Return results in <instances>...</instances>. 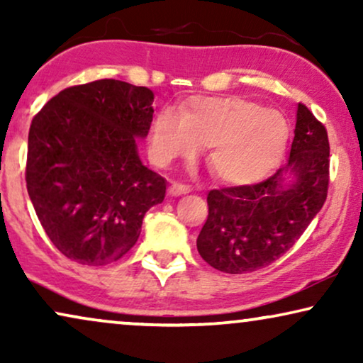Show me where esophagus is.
Masks as SVG:
<instances>
[{
    "label": "esophagus",
    "instance_id": "obj_1",
    "mask_svg": "<svg viewBox=\"0 0 363 363\" xmlns=\"http://www.w3.org/2000/svg\"><path fill=\"white\" fill-rule=\"evenodd\" d=\"M190 191H191V186L185 185V183H172L170 188H168V193H170L172 196H180Z\"/></svg>",
    "mask_w": 363,
    "mask_h": 363
}]
</instances>
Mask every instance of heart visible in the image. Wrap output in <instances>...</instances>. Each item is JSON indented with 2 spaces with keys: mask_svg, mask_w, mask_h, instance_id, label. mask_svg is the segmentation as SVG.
Segmentation results:
<instances>
[{
  "mask_svg": "<svg viewBox=\"0 0 363 363\" xmlns=\"http://www.w3.org/2000/svg\"><path fill=\"white\" fill-rule=\"evenodd\" d=\"M286 118L241 97H195L178 113H157L150 148L158 163L191 157L208 147L213 175L228 183H251L269 173L287 143Z\"/></svg>",
  "mask_w": 363,
  "mask_h": 363,
  "instance_id": "1",
  "label": "heart"
}]
</instances>
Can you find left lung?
I'll use <instances>...</instances> for the list:
<instances>
[{
	"instance_id": "obj_1",
	"label": "left lung",
	"mask_w": 363,
	"mask_h": 363,
	"mask_svg": "<svg viewBox=\"0 0 363 363\" xmlns=\"http://www.w3.org/2000/svg\"><path fill=\"white\" fill-rule=\"evenodd\" d=\"M329 138L304 104L297 106L287 165L255 185L208 193V220L196 240L200 256L228 274L269 266L302 236L329 190ZM291 175V182L285 177Z\"/></svg>"
}]
</instances>
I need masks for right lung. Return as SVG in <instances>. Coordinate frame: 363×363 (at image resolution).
<instances>
[{"label": "right lung", "mask_w": 363, "mask_h": 363, "mask_svg": "<svg viewBox=\"0 0 363 363\" xmlns=\"http://www.w3.org/2000/svg\"><path fill=\"white\" fill-rule=\"evenodd\" d=\"M148 87L101 79L64 89L34 116L26 186L49 240L69 259L106 266L132 250L165 178L142 165L153 117Z\"/></svg>", "instance_id": "1"}]
</instances>
